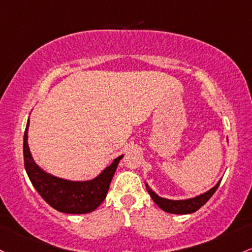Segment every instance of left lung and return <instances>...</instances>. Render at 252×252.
<instances>
[{
	"label": "left lung",
	"instance_id": "left-lung-1",
	"mask_svg": "<svg viewBox=\"0 0 252 252\" xmlns=\"http://www.w3.org/2000/svg\"><path fill=\"white\" fill-rule=\"evenodd\" d=\"M220 182L215 185L214 188H212L209 191L204 192L200 196H196V197H193V198H189V200H182V201L166 200V198H162V197H160V196H158L154 191H152L147 184H146V187H147L149 195H151V197L153 198L154 202H156L164 212L172 213V214H189V213H193V212L198 211V209H200L201 207H202L203 204L206 203L213 195H214V192L217 191V189L219 188Z\"/></svg>",
	"mask_w": 252,
	"mask_h": 252
}]
</instances>
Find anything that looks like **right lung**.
<instances>
[{
  "label": "right lung",
  "instance_id": "obj_1",
  "mask_svg": "<svg viewBox=\"0 0 252 252\" xmlns=\"http://www.w3.org/2000/svg\"><path fill=\"white\" fill-rule=\"evenodd\" d=\"M29 126L30 121L27 122L24 135L25 168L32 185L44 201L56 211L68 214H86L98 208L106 197L111 179L123 156L113 160L110 166L92 181L70 182L57 178L44 172L33 161L27 143Z\"/></svg>",
  "mask_w": 252,
  "mask_h": 252
}]
</instances>
